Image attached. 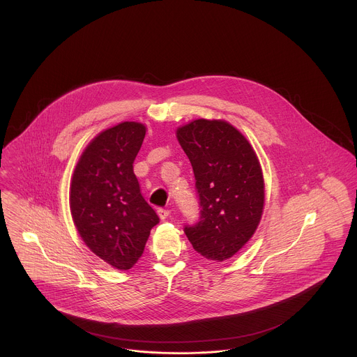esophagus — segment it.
<instances>
[{"label":"esophagus","instance_id":"esophagus-1","mask_svg":"<svg viewBox=\"0 0 357 357\" xmlns=\"http://www.w3.org/2000/svg\"><path fill=\"white\" fill-rule=\"evenodd\" d=\"M169 214H170V210H167V208H158V215L160 217V220L167 218Z\"/></svg>","mask_w":357,"mask_h":357}]
</instances>
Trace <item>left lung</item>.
Returning <instances> with one entry per match:
<instances>
[{
	"label": "left lung",
	"instance_id": "left-lung-1",
	"mask_svg": "<svg viewBox=\"0 0 357 357\" xmlns=\"http://www.w3.org/2000/svg\"><path fill=\"white\" fill-rule=\"evenodd\" d=\"M195 174L201 218L184 232L195 252L215 262L236 255L259 224L265 188L248 139L221 119H195L176 132Z\"/></svg>",
	"mask_w": 357,
	"mask_h": 357
}]
</instances>
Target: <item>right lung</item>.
<instances>
[{
	"instance_id": "add662e5",
	"label": "right lung",
	"mask_w": 357,
	"mask_h": 357,
	"mask_svg": "<svg viewBox=\"0 0 357 357\" xmlns=\"http://www.w3.org/2000/svg\"><path fill=\"white\" fill-rule=\"evenodd\" d=\"M146 130L129 121L102 130L84 150L70 185L78 234L95 255L121 271L137 262L159 222L133 172Z\"/></svg>"
}]
</instances>
